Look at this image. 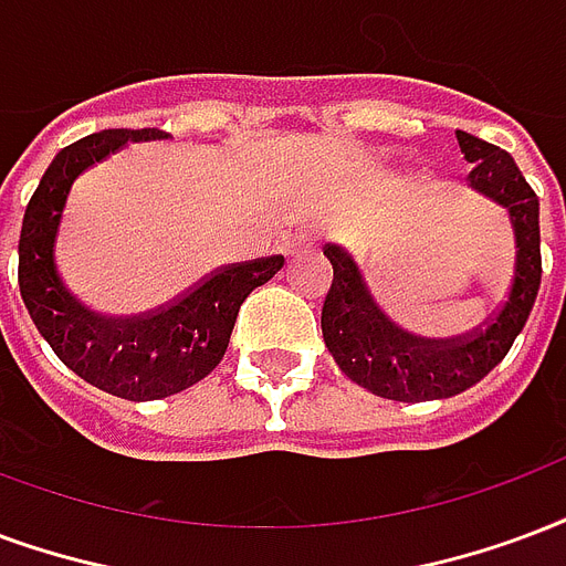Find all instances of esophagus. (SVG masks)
<instances>
[{
  "instance_id": "obj_1",
  "label": "esophagus",
  "mask_w": 566,
  "mask_h": 566,
  "mask_svg": "<svg viewBox=\"0 0 566 566\" xmlns=\"http://www.w3.org/2000/svg\"><path fill=\"white\" fill-rule=\"evenodd\" d=\"M312 242H315L312 233H296V237H287V242H284V254H296L300 249H308Z\"/></svg>"
}]
</instances>
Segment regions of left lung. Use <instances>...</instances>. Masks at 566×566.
<instances>
[{
    "label": "left lung",
    "mask_w": 566,
    "mask_h": 566,
    "mask_svg": "<svg viewBox=\"0 0 566 566\" xmlns=\"http://www.w3.org/2000/svg\"><path fill=\"white\" fill-rule=\"evenodd\" d=\"M468 182L506 207L516 233V270L510 294L480 329L455 338H420L396 326L368 294L354 258L324 245L333 263V287L324 300L321 329L336 366L347 378L392 401H432L459 396L483 380L506 357L528 321L539 291V200L513 155L468 132H455Z\"/></svg>",
    "instance_id": "8db88e82"
}]
</instances>
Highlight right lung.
<instances>
[{
	"mask_svg": "<svg viewBox=\"0 0 566 566\" xmlns=\"http://www.w3.org/2000/svg\"><path fill=\"white\" fill-rule=\"evenodd\" d=\"M161 140V128H107L65 146L44 170L20 230V296L53 354L86 384L128 401L195 387L219 366L245 296L284 266L282 254L230 263L149 315L102 317L62 284L53 245L74 179L128 140Z\"/></svg>",
	"mask_w": 566,
	"mask_h": 566,
	"instance_id": "right-lung-1",
	"label": "right lung"
}]
</instances>
